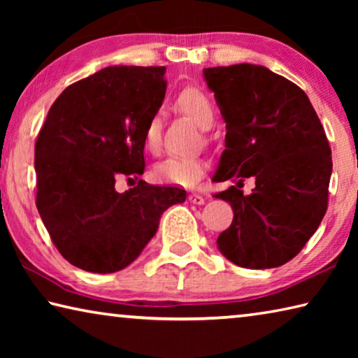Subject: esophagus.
<instances>
[{"instance_id": "1", "label": "esophagus", "mask_w": 358, "mask_h": 358, "mask_svg": "<svg viewBox=\"0 0 358 358\" xmlns=\"http://www.w3.org/2000/svg\"><path fill=\"white\" fill-rule=\"evenodd\" d=\"M187 201H189L191 203L202 205V203H205V197L199 196V194H189V196H187Z\"/></svg>"}]
</instances>
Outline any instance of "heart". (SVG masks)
<instances>
[{"instance_id":"heart-1","label":"heart","mask_w":358,"mask_h":358,"mask_svg":"<svg viewBox=\"0 0 358 358\" xmlns=\"http://www.w3.org/2000/svg\"><path fill=\"white\" fill-rule=\"evenodd\" d=\"M178 110L192 120L201 129H208L215 121V108L207 94L199 87H186L175 99ZM161 141V120L157 115L150 117L145 126L143 143L151 151H156ZM208 162L201 156H171L155 166L156 180L164 183L192 187L207 172Z\"/></svg>"}]
</instances>
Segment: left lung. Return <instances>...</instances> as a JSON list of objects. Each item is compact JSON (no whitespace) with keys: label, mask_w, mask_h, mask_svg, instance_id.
Returning <instances> with one entry per match:
<instances>
[{"label":"left lung","mask_w":358,"mask_h":358,"mask_svg":"<svg viewBox=\"0 0 358 358\" xmlns=\"http://www.w3.org/2000/svg\"><path fill=\"white\" fill-rule=\"evenodd\" d=\"M226 121V150L213 181L234 221L217 250L243 268H275L294 259L316 232L329 203L331 150L306 93L264 66L203 69ZM252 176L250 196L238 189Z\"/></svg>","instance_id":"1"}]
</instances>
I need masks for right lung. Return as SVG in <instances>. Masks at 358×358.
I'll list each match as a JSON object with an SVG mask.
<instances>
[{
  "instance_id": "1",
  "label": "right lung",
  "mask_w": 358,
  "mask_h": 358,
  "mask_svg": "<svg viewBox=\"0 0 358 358\" xmlns=\"http://www.w3.org/2000/svg\"><path fill=\"white\" fill-rule=\"evenodd\" d=\"M164 66H110L69 85L34 145L36 207L59 254L77 268L115 273L155 237L161 215L186 191L121 177L145 171L143 132L166 96Z\"/></svg>"
}]
</instances>
